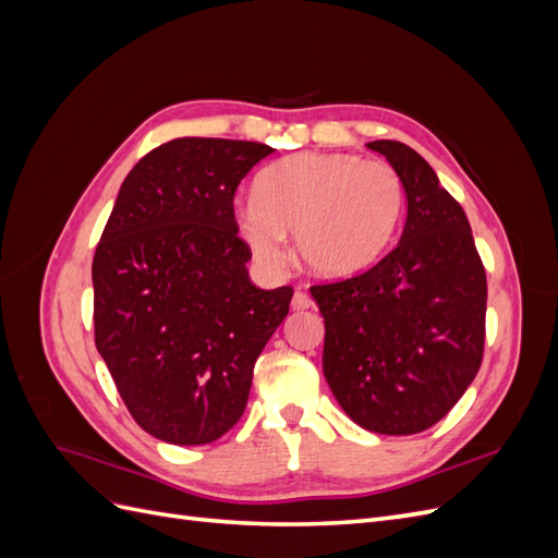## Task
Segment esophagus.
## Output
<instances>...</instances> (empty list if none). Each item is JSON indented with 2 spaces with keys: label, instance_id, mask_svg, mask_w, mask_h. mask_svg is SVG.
Returning a JSON list of instances; mask_svg holds the SVG:
<instances>
[{
  "label": "esophagus",
  "instance_id": "1",
  "mask_svg": "<svg viewBox=\"0 0 558 558\" xmlns=\"http://www.w3.org/2000/svg\"><path fill=\"white\" fill-rule=\"evenodd\" d=\"M312 305H314V302H312L310 293L295 291V295H293V300H291V310H293V312H305V310H310Z\"/></svg>",
  "mask_w": 558,
  "mask_h": 558
}]
</instances>
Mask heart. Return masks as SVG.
Segmentation results:
<instances>
[{"instance_id":"heart-1","label":"heart","mask_w":558,"mask_h":558,"mask_svg":"<svg viewBox=\"0 0 558 558\" xmlns=\"http://www.w3.org/2000/svg\"><path fill=\"white\" fill-rule=\"evenodd\" d=\"M256 205L240 234L263 265L283 260V234L310 272L347 279L375 265L402 214V181L391 165L353 154H298L260 172Z\"/></svg>"}]
</instances>
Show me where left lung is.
<instances>
[{
  "label": "left lung",
  "mask_w": 558,
  "mask_h": 558,
  "mask_svg": "<svg viewBox=\"0 0 558 558\" xmlns=\"http://www.w3.org/2000/svg\"><path fill=\"white\" fill-rule=\"evenodd\" d=\"M377 150L398 172L408 218L398 246L347 281L312 286L326 324L324 375L351 421L381 435L437 424L484 353L486 275L463 207L402 142Z\"/></svg>",
  "instance_id": "obj_1"
}]
</instances>
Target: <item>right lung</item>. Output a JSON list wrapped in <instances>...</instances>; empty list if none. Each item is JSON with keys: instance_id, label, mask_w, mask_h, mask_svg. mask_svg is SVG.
I'll return each mask as SVG.
<instances>
[{"instance_id": "obj_1", "label": "right lung", "mask_w": 558, "mask_h": 558, "mask_svg": "<svg viewBox=\"0 0 558 558\" xmlns=\"http://www.w3.org/2000/svg\"><path fill=\"white\" fill-rule=\"evenodd\" d=\"M275 148L181 137L125 177L93 258L95 344L132 418L195 447L244 414L253 365L289 314L291 286L248 279L234 191Z\"/></svg>"}]
</instances>
